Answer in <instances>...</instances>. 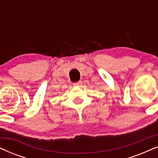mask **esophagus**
I'll use <instances>...</instances> for the list:
<instances>
[{"mask_svg": "<svg viewBox=\"0 0 158 158\" xmlns=\"http://www.w3.org/2000/svg\"><path fill=\"white\" fill-rule=\"evenodd\" d=\"M81 83H82V82H81V81H78V82H76V83H73V85H74V86H77V85H81Z\"/></svg>", "mask_w": 158, "mask_h": 158, "instance_id": "34e87169", "label": "esophagus"}]
</instances>
